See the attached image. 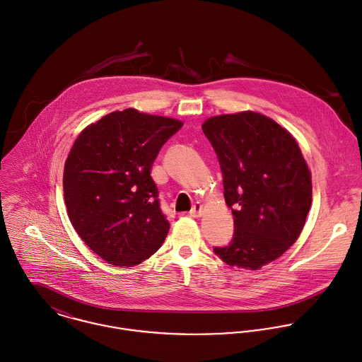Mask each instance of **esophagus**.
<instances>
[{
    "mask_svg": "<svg viewBox=\"0 0 362 362\" xmlns=\"http://www.w3.org/2000/svg\"><path fill=\"white\" fill-rule=\"evenodd\" d=\"M189 215H191L192 218H201V215H202V205H201L199 202L194 204L192 209L189 211Z\"/></svg>",
    "mask_w": 362,
    "mask_h": 362,
    "instance_id": "obj_1",
    "label": "esophagus"
}]
</instances>
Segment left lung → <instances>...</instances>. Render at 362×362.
I'll list each match as a JSON object with an SVG mask.
<instances>
[{"mask_svg": "<svg viewBox=\"0 0 362 362\" xmlns=\"http://www.w3.org/2000/svg\"><path fill=\"white\" fill-rule=\"evenodd\" d=\"M222 171L235 233L215 254L232 267L258 269L299 238L312 205V181L296 140L276 122L240 112L202 124Z\"/></svg>", "mask_w": 362, "mask_h": 362, "instance_id": "1", "label": "left lung"}]
</instances>
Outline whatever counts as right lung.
Segmentation results:
<instances>
[{"label": "right lung", "instance_id": "1", "mask_svg": "<svg viewBox=\"0 0 362 362\" xmlns=\"http://www.w3.org/2000/svg\"><path fill=\"white\" fill-rule=\"evenodd\" d=\"M182 122L123 110L86 127L64 164V204L78 236L112 265L153 255L170 223L150 175L164 143Z\"/></svg>", "mask_w": 362, "mask_h": 362}]
</instances>
